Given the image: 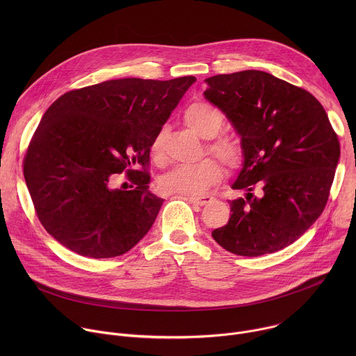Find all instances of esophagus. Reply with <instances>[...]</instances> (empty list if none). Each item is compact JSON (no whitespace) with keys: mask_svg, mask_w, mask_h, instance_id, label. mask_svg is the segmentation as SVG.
I'll return each mask as SVG.
<instances>
[{"mask_svg":"<svg viewBox=\"0 0 356 356\" xmlns=\"http://www.w3.org/2000/svg\"><path fill=\"white\" fill-rule=\"evenodd\" d=\"M188 200L195 206H206V204H209V202H211L214 200V197H211V195H194L193 194V195L188 197Z\"/></svg>","mask_w":356,"mask_h":356,"instance_id":"34e87169","label":"esophagus"}]
</instances>
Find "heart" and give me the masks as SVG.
Wrapping results in <instances>:
<instances>
[{"label":"heart","mask_w":356,"mask_h":356,"mask_svg":"<svg viewBox=\"0 0 356 356\" xmlns=\"http://www.w3.org/2000/svg\"><path fill=\"white\" fill-rule=\"evenodd\" d=\"M184 124L202 139H209L206 149L209 154L220 158L227 166L235 169L243 162V146L239 139L228 135L218 136L224 127V114L206 101L191 103L183 114ZM168 129L161 128L150 143L152 159L158 163L165 161V142ZM224 177L222 165L214 158H206L194 165L176 166L159 180L165 193L198 194L217 184Z\"/></svg>","instance_id":"b5f03b06"}]
</instances>
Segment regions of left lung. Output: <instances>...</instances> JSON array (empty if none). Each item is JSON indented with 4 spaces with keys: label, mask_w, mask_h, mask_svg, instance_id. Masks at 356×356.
<instances>
[{
    "label": "left lung",
    "mask_w": 356,
    "mask_h": 356,
    "mask_svg": "<svg viewBox=\"0 0 356 356\" xmlns=\"http://www.w3.org/2000/svg\"><path fill=\"white\" fill-rule=\"evenodd\" d=\"M206 98L241 135L243 169L229 201L227 225L211 232L228 252L262 257L306 232L328 201L339 140L320 101L266 72L243 70L206 79Z\"/></svg>",
    "instance_id": "obj_1"
}]
</instances>
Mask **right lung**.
Masks as SVG:
<instances>
[{
	"label": "right lung",
	"instance_id": "right-lung-1",
	"mask_svg": "<svg viewBox=\"0 0 356 356\" xmlns=\"http://www.w3.org/2000/svg\"><path fill=\"white\" fill-rule=\"evenodd\" d=\"M194 76L118 79L60 95L42 117L24 158V177L43 228L88 258L132 249L163 198L149 191L150 143ZM125 172L129 189H113Z\"/></svg>",
	"mask_w": 356,
	"mask_h": 356
}]
</instances>
